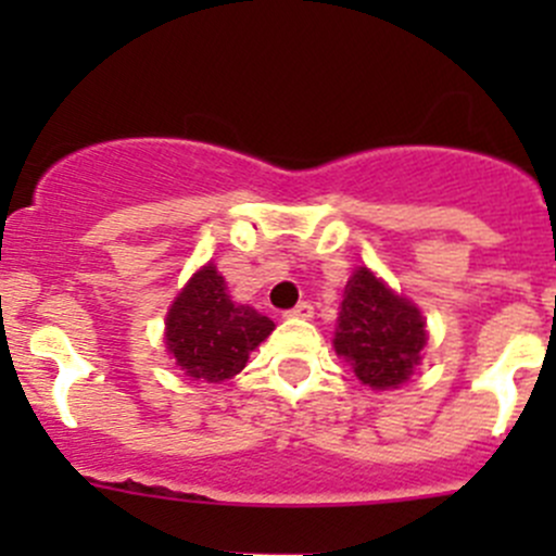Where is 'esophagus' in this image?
Returning a JSON list of instances; mask_svg holds the SVG:
<instances>
[{
    "label": "esophagus",
    "instance_id": "34e87169",
    "mask_svg": "<svg viewBox=\"0 0 556 556\" xmlns=\"http://www.w3.org/2000/svg\"><path fill=\"white\" fill-rule=\"evenodd\" d=\"M288 317H295V319H312L314 317V306L309 304V301H301L295 309L288 312Z\"/></svg>",
    "mask_w": 556,
    "mask_h": 556
}]
</instances>
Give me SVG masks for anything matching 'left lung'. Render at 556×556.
I'll return each mask as SVG.
<instances>
[{"instance_id": "8db88e82", "label": "left lung", "mask_w": 556, "mask_h": 556, "mask_svg": "<svg viewBox=\"0 0 556 556\" xmlns=\"http://www.w3.org/2000/svg\"><path fill=\"white\" fill-rule=\"evenodd\" d=\"M425 341L428 330L417 306L392 293L366 266L355 268L333 336L336 355L350 363L355 377L374 390L408 382L422 361Z\"/></svg>"}]
</instances>
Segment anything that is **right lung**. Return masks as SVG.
<instances>
[{
    "instance_id": "1",
    "label": "right lung",
    "mask_w": 556,
    "mask_h": 556,
    "mask_svg": "<svg viewBox=\"0 0 556 556\" xmlns=\"http://www.w3.org/2000/svg\"><path fill=\"white\" fill-rule=\"evenodd\" d=\"M274 323L231 301L215 263L190 277L166 314V350L188 377L223 382L237 377L250 352L268 339Z\"/></svg>"
}]
</instances>
